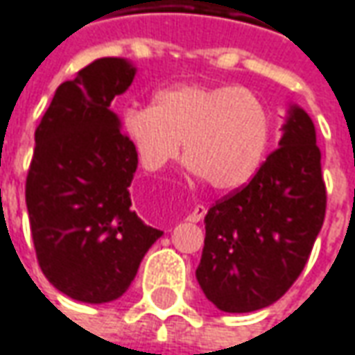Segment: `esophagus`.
I'll return each mask as SVG.
<instances>
[{
	"mask_svg": "<svg viewBox=\"0 0 355 355\" xmlns=\"http://www.w3.org/2000/svg\"><path fill=\"white\" fill-rule=\"evenodd\" d=\"M205 214H207V207H205V205H196V207L193 208V212L187 216V220H189V223H200V220L205 218Z\"/></svg>",
	"mask_w": 355,
	"mask_h": 355,
	"instance_id": "34e87169",
	"label": "esophagus"
}]
</instances>
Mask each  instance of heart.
<instances>
[{"label": "heart", "instance_id": "1", "mask_svg": "<svg viewBox=\"0 0 355 355\" xmlns=\"http://www.w3.org/2000/svg\"><path fill=\"white\" fill-rule=\"evenodd\" d=\"M123 131L147 171H162L180 153L212 189L248 182L266 155L270 116L252 91L230 85L178 83L155 93L153 105H131Z\"/></svg>", "mask_w": 355, "mask_h": 355}]
</instances>
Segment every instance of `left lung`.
I'll list each match as a JSON object with an SVG mask.
<instances>
[{
	"label": "left lung",
	"mask_w": 355,
	"mask_h": 355,
	"mask_svg": "<svg viewBox=\"0 0 355 355\" xmlns=\"http://www.w3.org/2000/svg\"><path fill=\"white\" fill-rule=\"evenodd\" d=\"M320 161L312 119L292 107L280 148L210 207L196 280L218 310L266 308L298 280L326 216Z\"/></svg>",
	"instance_id": "8db88e82"
}]
</instances>
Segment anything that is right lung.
I'll list each match as a JSON object with an SVG mask.
<instances>
[{"label": "right lung", "instance_id": "add662e5", "mask_svg": "<svg viewBox=\"0 0 355 355\" xmlns=\"http://www.w3.org/2000/svg\"><path fill=\"white\" fill-rule=\"evenodd\" d=\"M132 77L129 61L103 57L57 87L25 180L39 268L59 292L87 304L123 296L162 234L131 208L139 159L111 111Z\"/></svg>", "mask_w": 355, "mask_h": 355}]
</instances>
